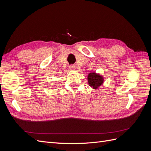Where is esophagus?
<instances>
[{"label": "esophagus", "mask_w": 151, "mask_h": 151, "mask_svg": "<svg viewBox=\"0 0 151 151\" xmlns=\"http://www.w3.org/2000/svg\"><path fill=\"white\" fill-rule=\"evenodd\" d=\"M69 68L70 70H75V68H76V67L74 66V65H70V67H69Z\"/></svg>", "instance_id": "esophagus-1"}]
</instances>
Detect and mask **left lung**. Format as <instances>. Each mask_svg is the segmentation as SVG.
Wrapping results in <instances>:
<instances>
[{"label": "left lung", "instance_id": "1", "mask_svg": "<svg viewBox=\"0 0 151 151\" xmlns=\"http://www.w3.org/2000/svg\"><path fill=\"white\" fill-rule=\"evenodd\" d=\"M88 82L89 86L96 89L103 84L104 78L103 76L97 74L96 72H91L88 76Z\"/></svg>", "mask_w": 151, "mask_h": 151}]
</instances>
